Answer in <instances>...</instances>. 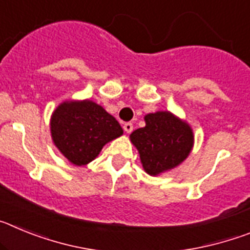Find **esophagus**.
I'll return each instance as SVG.
<instances>
[{
  "label": "esophagus",
  "mask_w": 250,
  "mask_h": 250,
  "mask_svg": "<svg viewBox=\"0 0 250 250\" xmlns=\"http://www.w3.org/2000/svg\"><path fill=\"white\" fill-rule=\"evenodd\" d=\"M132 129H134V126H132L131 123H125V124H124V130H125V132L130 134V132L132 131Z\"/></svg>",
  "instance_id": "34e87169"
}]
</instances>
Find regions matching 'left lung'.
<instances>
[{
    "instance_id": "left-lung-1",
    "label": "left lung",
    "mask_w": 250,
    "mask_h": 250,
    "mask_svg": "<svg viewBox=\"0 0 250 250\" xmlns=\"http://www.w3.org/2000/svg\"><path fill=\"white\" fill-rule=\"evenodd\" d=\"M145 126L130 134L138 149L143 169L158 176L179 167L194 146V132L185 120L170 111L150 112L144 116Z\"/></svg>"
}]
</instances>
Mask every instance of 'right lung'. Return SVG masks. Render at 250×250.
I'll use <instances>...</instances> for the list:
<instances>
[{"mask_svg": "<svg viewBox=\"0 0 250 250\" xmlns=\"http://www.w3.org/2000/svg\"><path fill=\"white\" fill-rule=\"evenodd\" d=\"M50 131L55 146L75 167L91 163L107 143L124 134L118 120L89 99L60 104L51 115Z\"/></svg>", "mask_w": 250, "mask_h": 250, "instance_id": "add662e5", "label": "right lung"}]
</instances>
